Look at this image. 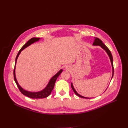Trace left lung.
Returning <instances> with one entry per match:
<instances>
[{"label": "left lung", "mask_w": 128, "mask_h": 128, "mask_svg": "<svg viewBox=\"0 0 128 128\" xmlns=\"http://www.w3.org/2000/svg\"><path fill=\"white\" fill-rule=\"evenodd\" d=\"M93 46H100L102 49L104 50L106 52L108 56H109V59H110V62H111V64H112V78H111V80L112 79L113 77V76H114V66H113V58H112V53L111 52H110V50H109L108 49V48L106 46V45L103 43L98 38H94V40L93 42ZM71 88H72V89L73 90H74V93L77 95L78 96V97H81V98H90V97H84V96H83L79 94L76 91V90H75V88H74V86H73V84L71 82ZM106 88V90H107Z\"/></svg>", "instance_id": "obj_1"}]
</instances>
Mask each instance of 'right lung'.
Returning <instances> with one entry per match:
<instances>
[{
  "label": "right lung",
  "mask_w": 128,
  "mask_h": 128,
  "mask_svg": "<svg viewBox=\"0 0 128 128\" xmlns=\"http://www.w3.org/2000/svg\"><path fill=\"white\" fill-rule=\"evenodd\" d=\"M40 39L41 38H32L31 39H30L26 44H25L23 46V47L21 48V50H19V52H18L17 54V56L16 58V62H15L14 71V81H15L17 85V86L18 87L19 90H20V92L24 95L26 96L27 97H30V98H46V97H47L48 96H50V95L51 94L52 91V90L54 88V84H55L57 78L62 72V69H60L56 74H54L50 79V80L49 81V82H48L46 86L43 90H42L40 91H38V92H30V91H28V90H24L20 86L19 83H18V82L16 80V63L18 58V57H19L20 53L23 50H24L25 48H26L28 46L33 44V43H34V42H38Z\"/></svg>",
  "instance_id": "right-lung-1"
}]
</instances>
